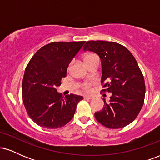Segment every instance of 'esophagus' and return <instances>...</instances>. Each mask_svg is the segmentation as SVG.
<instances>
[{
	"label": "esophagus",
	"mask_w": 160,
	"mask_h": 160,
	"mask_svg": "<svg viewBox=\"0 0 160 160\" xmlns=\"http://www.w3.org/2000/svg\"><path fill=\"white\" fill-rule=\"evenodd\" d=\"M83 98L84 99H87V100H91V99H92L94 97L92 96V95H85Z\"/></svg>",
	"instance_id": "1"
}]
</instances>
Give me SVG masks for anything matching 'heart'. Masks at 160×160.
<instances>
[{
  "label": "heart",
  "mask_w": 160,
  "mask_h": 160,
  "mask_svg": "<svg viewBox=\"0 0 160 160\" xmlns=\"http://www.w3.org/2000/svg\"><path fill=\"white\" fill-rule=\"evenodd\" d=\"M95 56H96V55H95V54H88L87 56H86V57H85V61L86 62L89 61V60H90L91 58H94V57H95ZM91 85H92V82H83V83L81 84V87H82V89H83V90L89 91V89H90Z\"/></svg>",
  "instance_id": "obj_1"
}]
</instances>
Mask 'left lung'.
Returning a JSON list of instances; mask_svg holds the SVG:
<instances>
[{
  "label": "left lung",
  "instance_id": "left-lung-1",
  "mask_svg": "<svg viewBox=\"0 0 160 160\" xmlns=\"http://www.w3.org/2000/svg\"><path fill=\"white\" fill-rule=\"evenodd\" d=\"M84 51L98 54L102 61V92H111L102 111L95 112L97 121L109 128H120L133 122L142 108L144 79L136 59L124 46L115 42L90 40Z\"/></svg>",
  "mask_w": 160,
  "mask_h": 160
}]
</instances>
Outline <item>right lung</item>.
Instances as JSON below:
<instances>
[{"mask_svg":"<svg viewBox=\"0 0 160 160\" xmlns=\"http://www.w3.org/2000/svg\"><path fill=\"white\" fill-rule=\"evenodd\" d=\"M85 42H52L37 51L28 64L22 80L23 104L38 126L58 128L74 117L78 102L83 98L74 94L64 97L56 88Z\"/></svg>","mask_w":160,"mask_h":160,"instance_id":"right-lung-1","label":"right lung"}]
</instances>
